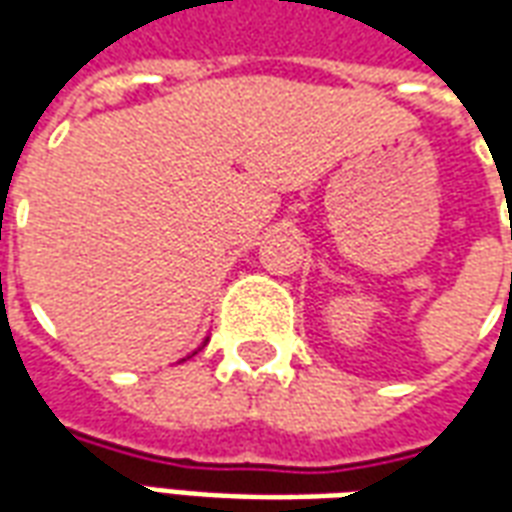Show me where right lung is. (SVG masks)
<instances>
[{
	"label": "right lung",
	"instance_id": "1",
	"mask_svg": "<svg viewBox=\"0 0 512 512\" xmlns=\"http://www.w3.org/2000/svg\"><path fill=\"white\" fill-rule=\"evenodd\" d=\"M194 354H197V351H194ZM194 354H191V356H194Z\"/></svg>",
	"mask_w": 512,
	"mask_h": 512
}]
</instances>
